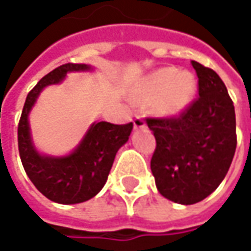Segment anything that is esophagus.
I'll use <instances>...</instances> for the list:
<instances>
[{
	"label": "esophagus",
	"mask_w": 251,
	"mask_h": 251,
	"mask_svg": "<svg viewBox=\"0 0 251 251\" xmlns=\"http://www.w3.org/2000/svg\"><path fill=\"white\" fill-rule=\"evenodd\" d=\"M133 126H135L136 129H143V127H146V122H145L143 118L137 116V118H135V121H133Z\"/></svg>",
	"instance_id": "34e87169"
}]
</instances>
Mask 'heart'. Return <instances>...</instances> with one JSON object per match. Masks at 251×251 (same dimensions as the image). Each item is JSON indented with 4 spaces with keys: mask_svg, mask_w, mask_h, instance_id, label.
Wrapping results in <instances>:
<instances>
[{
    "mask_svg": "<svg viewBox=\"0 0 251 251\" xmlns=\"http://www.w3.org/2000/svg\"><path fill=\"white\" fill-rule=\"evenodd\" d=\"M197 91V80L188 71L166 67L151 73L143 85L142 95L153 101V109L158 115L173 116L181 114L192 102Z\"/></svg>",
    "mask_w": 251,
    "mask_h": 251,
    "instance_id": "heart-1",
    "label": "heart"
}]
</instances>
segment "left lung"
Wrapping results in <instances>:
<instances>
[{"instance_id":"left-lung-1","label":"left lung","mask_w":251,"mask_h":251,"mask_svg":"<svg viewBox=\"0 0 251 251\" xmlns=\"http://www.w3.org/2000/svg\"><path fill=\"white\" fill-rule=\"evenodd\" d=\"M198 75V98L174 118H147L156 137L150 169L158 192L192 205L219 187L236 151L233 101L221 77L191 61Z\"/></svg>"}]
</instances>
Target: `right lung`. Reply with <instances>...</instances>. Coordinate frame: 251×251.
<instances>
[{
    "mask_svg": "<svg viewBox=\"0 0 251 251\" xmlns=\"http://www.w3.org/2000/svg\"><path fill=\"white\" fill-rule=\"evenodd\" d=\"M91 70L87 64L67 63L50 71L27 94L18 125V149L27 177L46 198L57 203H80L95 197L106 182L116 151L127 142L133 124H93L69 156L39 154L30 139L27 115L42 90L64 80L69 71Z\"/></svg>",
    "mask_w": 251,
    "mask_h": 251,
    "instance_id": "right-lung-1",
    "label": "right lung"
}]
</instances>
